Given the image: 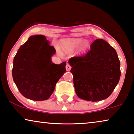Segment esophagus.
<instances>
[{"instance_id": "34e87169", "label": "esophagus", "mask_w": 134, "mask_h": 134, "mask_svg": "<svg viewBox=\"0 0 134 134\" xmlns=\"http://www.w3.org/2000/svg\"><path fill=\"white\" fill-rule=\"evenodd\" d=\"M71 68V66L69 65V64H67L66 65V69L67 71H70V69Z\"/></svg>"}]
</instances>
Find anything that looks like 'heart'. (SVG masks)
Masks as SVG:
<instances>
[{
	"label": "heart",
	"mask_w": 134,
	"mask_h": 134,
	"mask_svg": "<svg viewBox=\"0 0 134 134\" xmlns=\"http://www.w3.org/2000/svg\"><path fill=\"white\" fill-rule=\"evenodd\" d=\"M82 43V39L80 38H70L64 40L63 41V47L65 51H72L76 49ZM88 46V43L87 41H85L82 43L81 49L85 50Z\"/></svg>",
	"instance_id": "obj_1"
}]
</instances>
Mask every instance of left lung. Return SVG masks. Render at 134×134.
I'll use <instances>...</instances> for the list:
<instances>
[{"label": "left lung", "mask_w": 134, "mask_h": 134, "mask_svg": "<svg viewBox=\"0 0 134 134\" xmlns=\"http://www.w3.org/2000/svg\"><path fill=\"white\" fill-rule=\"evenodd\" d=\"M75 91L79 98L100 101L110 96L120 80V62L115 49L97 39L85 54L69 60Z\"/></svg>", "instance_id": "obj_1"}]
</instances>
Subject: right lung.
I'll return each instance as SVG.
<instances>
[{
  "mask_svg": "<svg viewBox=\"0 0 134 134\" xmlns=\"http://www.w3.org/2000/svg\"><path fill=\"white\" fill-rule=\"evenodd\" d=\"M55 53L44 35L31 36L18 49L13 60V79L21 94L33 100H44L54 92L66 72V62L52 63Z\"/></svg>",
  "mask_w": 134,
  "mask_h": 134,
  "instance_id": "right-lung-1",
  "label": "right lung"
}]
</instances>
